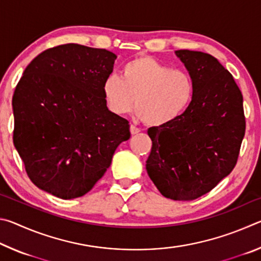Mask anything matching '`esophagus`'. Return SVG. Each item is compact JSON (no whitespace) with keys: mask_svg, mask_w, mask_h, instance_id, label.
I'll use <instances>...</instances> for the list:
<instances>
[{"mask_svg":"<svg viewBox=\"0 0 261 261\" xmlns=\"http://www.w3.org/2000/svg\"><path fill=\"white\" fill-rule=\"evenodd\" d=\"M130 132H131V135H137V134H139V132H140V129H139V127L135 126V125H131L130 126Z\"/></svg>","mask_w":261,"mask_h":261,"instance_id":"1","label":"esophagus"}]
</instances>
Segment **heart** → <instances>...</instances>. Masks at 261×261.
I'll use <instances>...</instances> for the list:
<instances>
[{
  "label": "heart",
  "mask_w": 261,
  "mask_h": 261,
  "mask_svg": "<svg viewBox=\"0 0 261 261\" xmlns=\"http://www.w3.org/2000/svg\"><path fill=\"white\" fill-rule=\"evenodd\" d=\"M102 94L110 112L129 114L135 107L149 126H163L177 120L189 108L194 82L184 70L171 69L151 56H138L122 70V78L110 74Z\"/></svg>",
  "instance_id": "1"
}]
</instances>
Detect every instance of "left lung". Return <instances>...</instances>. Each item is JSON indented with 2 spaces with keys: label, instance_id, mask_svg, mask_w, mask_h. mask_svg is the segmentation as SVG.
I'll list each match as a JSON object with an SVG mask.
<instances>
[{
  "label": "left lung",
  "instance_id": "1",
  "mask_svg": "<svg viewBox=\"0 0 261 261\" xmlns=\"http://www.w3.org/2000/svg\"><path fill=\"white\" fill-rule=\"evenodd\" d=\"M194 82L177 120L149 127L146 170L162 196L193 200L214 189L237 163L245 135L243 95L232 74L210 54L176 50Z\"/></svg>",
  "mask_w": 261,
  "mask_h": 261
}]
</instances>
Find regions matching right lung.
Wrapping results in <instances>:
<instances>
[{
  "label": "right lung",
  "instance_id": "right-lung-1",
  "mask_svg": "<svg viewBox=\"0 0 261 261\" xmlns=\"http://www.w3.org/2000/svg\"><path fill=\"white\" fill-rule=\"evenodd\" d=\"M115 60L109 50L65 43L35 57L16 86L14 145L33 184L61 199L90 191L130 138L129 122L102 94Z\"/></svg>",
  "mask_w": 261,
  "mask_h": 261
}]
</instances>
